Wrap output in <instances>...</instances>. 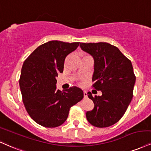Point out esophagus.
<instances>
[{"instance_id": "obj_1", "label": "esophagus", "mask_w": 151, "mask_h": 151, "mask_svg": "<svg viewBox=\"0 0 151 151\" xmlns=\"http://www.w3.org/2000/svg\"><path fill=\"white\" fill-rule=\"evenodd\" d=\"M83 97H84V99H86L87 98V92L86 91H83Z\"/></svg>"}]
</instances>
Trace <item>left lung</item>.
Listing matches in <instances>:
<instances>
[{"label":"left lung","instance_id":"obj_1","mask_svg":"<svg viewBox=\"0 0 151 151\" xmlns=\"http://www.w3.org/2000/svg\"><path fill=\"white\" fill-rule=\"evenodd\" d=\"M80 47L93 56L92 87L102 92L101 96L88 93L94 108L86 112V119L96 127L112 126L123 117L133 98L136 76L132 62L110 43H80Z\"/></svg>","mask_w":151,"mask_h":151}]
</instances>
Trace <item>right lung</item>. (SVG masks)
<instances>
[{
  "instance_id": "add662e5",
  "label": "right lung",
  "mask_w": 151,
  "mask_h": 151,
  "mask_svg": "<svg viewBox=\"0 0 151 151\" xmlns=\"http://www.w3.org/2000/svg\"><path fill=\"white\" fill-rule=\"evenodd\" d=\"M79 45L50 41L35 49L24 62L19 78L22 101L32 119L41 126H60L71 107L83 99L82 90L77 86L56 90V77L63 72L65 58Z\"/></svg>"
}]
</instances>
